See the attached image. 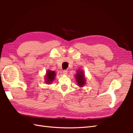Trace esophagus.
Returning <instances> with one entry per match:
<instances>
[{"mask_svg":"<svg viewBox=\"0 0 133 133\" xmlns=\"http://www.w3.org/2000/svg\"><path fill=\"white\" fill-rule=\"evenodd\" d=\"M63 74L66 75L67 74V71L66 70H63Z\"/></svg>","mask_w":133,"mask_h":133,"instance_id":"obj_1","label":"esophagus"}]
</instances>
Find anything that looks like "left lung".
I'll return each instance as SVG.
<instances>
[{
  "label": "left lung",
  "mask_w": 133,
  "mask_h": 133,
  "mask_svg": "<svg viewBox=\"0 0 133 133\" xmlns=\"http://www.w3.org/2000/svg\"><path fill=\"white\" fill-rule=\"evenodd\" d=\"M75 77L78 86H79L80 87H83L86 83V79L84 77L83 72L81 70L79 69L77 72Z\"/></svg>",
  "instance_id": "8db88e82"
}]
</instances>
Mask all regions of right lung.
Wrapping results in <instances>:
<instances>
[{"label": "right lung", "instance_id": "add662e5", "mask_svg": "<svg viewBox=\"0 0 133 133\" xmlns=\"http://www.w3.org/2000/svg\"><path fill=\"white\" fill-rule=\"evenodd\" d=\"M56 73L54 71L47 70L46 72V75L45 76V82L47 84H50L54 80L56 76Z\"/></svg>", "mask_w": 133, "mask_h": 133}]
</instances>
